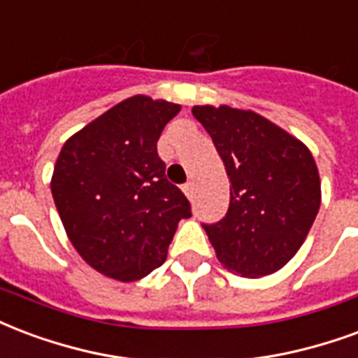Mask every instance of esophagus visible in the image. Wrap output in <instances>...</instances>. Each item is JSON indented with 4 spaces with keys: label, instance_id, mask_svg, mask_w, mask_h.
I'll use <instances>...</instances> for the list:
<instances>
[{
    "label": "esophagus",
    "instance_id": "esophagus-1",
    "mask_svg": "<svg viewBox=\"0 0 358 358\" xmlns=\"http://www.w3.org/2000/svg\"><path fill=\"white\" fill-rule=\"evenodd\" d=\"M182 189H184V193H186L187 199H193V189H195V187H193V182H187L186 186L182 187Z\"/></svg>",
    "mask_w": 358,
    "mask_h": 358
}]
</instances>
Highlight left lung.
Wrapping results in <instances>:
<instances>
[{
    "mask_svg": "<svg viewBox=\"0 0 358 358\" xmlns=\"http://www.w3.org/2000/svg\"><path fill=\"white\" fill-rule=\"evenodd\" d=\"M229 178L226 218L205 227L220 264L248 279L292 260L320 206V178L301 140L252 110L193 106Z\"/></svg>",
    "mask_w": 358,
    "mask_h": 358,
    "instance_id": "obj_1",
    "label": "left lung"
}]
</instances>
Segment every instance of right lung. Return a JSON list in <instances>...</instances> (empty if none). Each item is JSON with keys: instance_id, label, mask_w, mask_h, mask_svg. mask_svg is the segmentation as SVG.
Listing matches in <instances>:
<instances>
[{"instance_id": "add662e5", "label": "right lung", "mask_w": 358, "mask_h": 358, "mask_svg": "<svg viewBox=\"0 0 358 358\" xmlns=\"http://www.w3.org/2000/svg\"><path fill=\"white\" fill-rule=\"evenodd\" d=\"M182 108L145 94L125 98L58 153L51 192L68 239L92 269L121 282L166 260L186 195L166 180L157 140Z\"/></svg>"}]
</instances>
